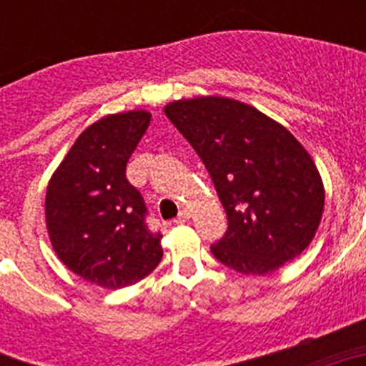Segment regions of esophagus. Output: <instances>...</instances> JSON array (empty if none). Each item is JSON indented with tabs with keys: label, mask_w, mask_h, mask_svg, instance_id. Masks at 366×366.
Returning a JSON list of instances; mask_svg holds the SVG:
<instances>
[{
	"label": "esophagus",
	"mask_w": 366,
	"mask_h": 366,
	"mask_svg": "<svg viewBox=\"0 0 366 366\" xmlns=\"http://www.w3.org/2000/svg\"><path fill=\"white\" fill-rule=\"evenodd\" d=\"M189 219H190V211L183 209V211L179 212V216H177V218L174 219V222H176V223H185V222H189Z\"/></svg>",
	"instance_id": "34e87169"
}]
</instances>
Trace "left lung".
Segmentation results:
<instances>
[{"label": "left lung", "instance_id": "left-lung-1", "mask_svg": "<svg viewBox=\"0 0 366 366\" xmlns=\"http://www.w3.org/2000/svg\"><path fill=\"white\" fill-rule=\"evenodd\" d=\"M164 115L198 152L227 212V232L211 245L223 266L267 274L312 244L325 185L292 132L227 97L174 100Z\"/></svg>", "mask_w": 366, "mask_h": 366}]
</instances>
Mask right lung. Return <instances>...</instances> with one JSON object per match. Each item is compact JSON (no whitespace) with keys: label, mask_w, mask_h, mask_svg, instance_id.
<instances>
[{"label":"right lung","mask_w":366,"mask_h":366,"mask_svg":"<svg viewBox=\"0 0 366 366\" xmlns=\"http://www.w3.org/2000/svg\"><path fill=\"white\" fill-rule=\"evenodd\" d=\"M150 119L147 109H132L87 126L47 185L45 225L54 253L106 290L143 280L163 257V236L148 231L143 196L126 179Z\"/></svg>","instance_id":"add662e5"}]
</instances>
